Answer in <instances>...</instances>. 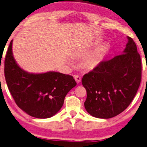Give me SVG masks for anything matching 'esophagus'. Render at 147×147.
<instances>
[{
  "label": "esophagus",
  "mask_w": 147,
  "mask_h": 147,
  "mask_svg": "<svg viewBox=\"0 0 147 147\" xmlns=\"http://www.w3.org/2000/svg\"><path fill=\"white\" fill-rule=\"evenodd\" d=\"M74 78H75L76 82H77V83H79L80 82H81V77H80V76H79V75H75V76H74Z\"/></svg>",
  "instance_id": "34e87169"
}]
</instances>
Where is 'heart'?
<instances>
[{"instance_id": "1", "label": "heart", "mask_w": 147, "mask_h": 147, "mask_svg": "<svg viewBox=\"0 0 147 147\" xmlns=\"http://www.w3.org/2000/svg\"><path fill=\"white\" fill-rule=\"evenodd\" d=\"M98 58L96 57H90L89 60H87V62H86V65L87 66V67L90 68H94L96 65L98 64Z\"/></svg>"}]
</instances>
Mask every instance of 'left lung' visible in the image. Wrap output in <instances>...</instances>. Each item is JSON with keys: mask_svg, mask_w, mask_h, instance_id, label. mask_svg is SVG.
Segmentation results:
<instances>
[{"mask_svg": "<svg viewBox=\"0 0 147 147\" xmlns=\"http://www.w3.org/2000/svg\"><path fill=\"white\" fill-rule=\"evenodd\" d=\"M121 54L100 62L82 78L87 92L84 105L93 117L109 119L130 105L141 81L142 63L131 37Z\"/></svg>", "mask_w": 147, "mask_h": 147, "instance_id": "obj_1", "label": "left lung"}]
</instances>
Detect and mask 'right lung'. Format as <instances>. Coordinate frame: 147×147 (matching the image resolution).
Returning <instances> with one entry per match:
<instances>
[{"instance_id":"right-lung-1","label":"right lung","mask_w":147,"mask_h":147,"mask_svg":"<svg viewBox=\"0 0 147 147\" xmlns=\"http://www.w3.org/2000/svg\"><path fill=\"white\" fill-rule=\"evenodd\" d=\"M11 40L5 60V77L9 90L22 110L36 118H49L64 104L65 96L76 86L73 77L57 72L32 74L18 66L12 53Z\"/></svg>"}]
</instances>
